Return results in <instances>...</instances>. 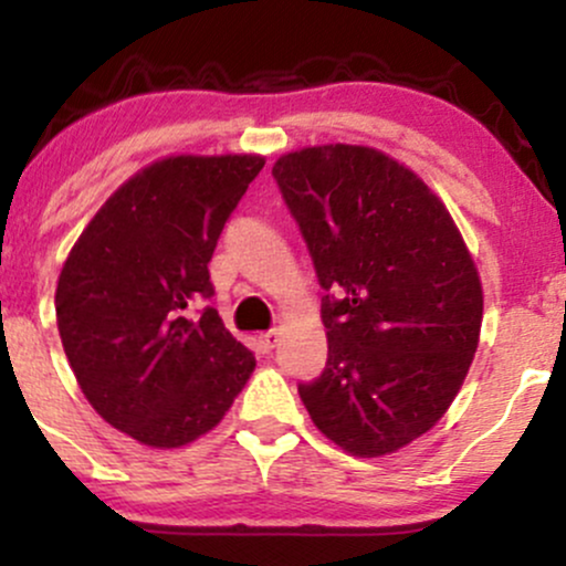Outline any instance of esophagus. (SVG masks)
Masks as SVG:
<instances>
[{"label": "esophagus", "mask_w": 566, "mask_h": 566, "mask_svg": "<svg viewBox=\"0 0 566 566\" xmlns=\"http://www.w3.org/2000/svg\"><path fill=\"white\" fill-rule=\"evenodd\" d=\"M279 346V333L276 329H269V333L261 335V348L263 350H274Z\"/></svg>", "instance_id": "obj_1"}]
</instances>
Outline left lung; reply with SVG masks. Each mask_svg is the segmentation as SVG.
<instances>
[{"label": "left lung", "mask_w": 566, "mask_h": 566, "mask_svg": "<svg viewBox=\"0 0 566 566\" xmlns=\"http://www.w3.org/2000/svg\"><path fill=\"white\" fill-rule=\"evenodd\" d=\"M271 175L327 290V365L297 394L346 452H396L469 375L484 308L476 265L437 193L375 148H303Z\"/></svg>", "instance_id": "8db88e82"}]
</instances>
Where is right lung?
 I'll return each instance as SVG.
<instances>
[{
  "label": "right lung",
  "instance_id": "obj_1",
  "mask_svg": "<svg viewBox=\"0 0 566 566\" xmlns=\"http://www.w3.org/2000/svg\"><path fill=\"white\" fill-rule=\"evenodd\" d=\"M263 165L250 154L154 161L97 210L63 263L55 314L69 365L95 412L140 444L199 439L255 369L199 303L216 295L207 263Z\"/></svg>",
  "mask_w": 566,
  "mask_h": 566
}]
</instances>
